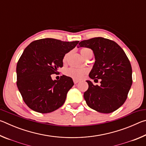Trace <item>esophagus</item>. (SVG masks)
Here are the masks:
<instances>
[{"mask_svg":"<svg viewBox=\"0 0 146 146\" xmlns=\"http://www.w3.org/2000/svg\"><path fill=\"white\" fill-rule=\"evenodd\" d=\"M73 82H74V84H76L79 82V80H75V79H73Z\"/></svg>","mask_w":146,"mask_h":146,"instance_id":"esophagus-1","label":"esophagus"}]
</instances>
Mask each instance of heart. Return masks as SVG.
I'll list each match as a JSON object with an SVG mask.
<instances>
[{
	"label": "heart",
	"instance_id": "heart-1",
	"mask_svg": "<svg viewBox=\"0 0 146 146\" xmlns=\"http://www.w3.org/2000/svg\"><path fill=\"white\" fill-rule=\"evenodd\" d=\"M92 53V51L90 49L87 48H83L81 49L80 53L84 58H85L88 54ZM68 56V54L64 56V61H66ZM88 72V70L85 68H69L66 69L64 71V73L68 76L72 78L75 80H80L84 78V76Z\"/></svg>",
	"mask_w": 146,
	"mask_h": 146
}]
</instances>
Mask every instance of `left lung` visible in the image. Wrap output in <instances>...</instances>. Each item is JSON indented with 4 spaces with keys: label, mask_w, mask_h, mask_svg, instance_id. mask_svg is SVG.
I'll use <instances>...</instances> for the list:
<instances>
[{
    "label": "left lung",
    "mask_w": 146,
    "mask_h": 146,
    "mask_svg": "<svg viewBox=\"0 0 146 146\" xmlns=\"http://www.w3.org/2000/svg\"><path fill=\"white\" fill-rule=\"evenodd\" d=\"M79 47L92 49L95 62L90 73V80L84 98L90 108L102 113H110L119 108L126 100L132 85V68L123 49L115 42L102 37L81 41Z\"/></svg>",
    "instance_id": "1"
}]
</instances>
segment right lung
I'll return each instance as SVG.
<instances>
[{"label": "right lung", "mask_w": 146, "mask_h": 146, "mask_svg": "<svg viewBox=\"0 0 146 146\" xmlns=\"http://www.w3.org/2000/svg\"><path fill=\"white\" fill-rule=\"evenodd\" d=\"M79 41L64 42L46 38L32 42L24 49L17 65V85L24 102L35 111L53 112L65 102L72 78L62 75L51 78L63 66V59Z\"/></svg>", "instance_id": "right-lung-1"}]
</instances>
